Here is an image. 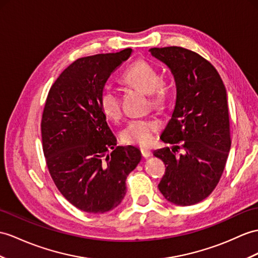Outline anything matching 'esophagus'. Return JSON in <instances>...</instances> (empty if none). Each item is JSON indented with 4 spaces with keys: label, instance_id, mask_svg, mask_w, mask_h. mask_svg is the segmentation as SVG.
Returning a JSON list of instances; mask_svg holds the SVG:
<instances>
[{
    "label": "esophagus",
    "instance_id": "esophagus-1",
    "mask_svg": "<svg viewBox=\"0 0 258 258\" xmlns=\"http://www.w3.org/2000/svg\"><path fill=\"white\" fill-rule=\"evenodd\" d=\"M141 153H142L143 158H150V156L152 155V153H151V151L147 150V149H142L141 150Z\"/></svg>",
    "mask_w": 258,
    "mask_h": 258
}]
</instances>
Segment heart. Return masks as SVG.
Here are the masks:
<instances>
[{"label":"heart","mask_w":258,"mask_h":258,"mask_svg":"<svg viewBox=\"0 0 258 258\" xmlns=\"http://www.w3.org/2000/svg\"><path fill=\"white\" fill-rule=\"evenodd\" d=\"M122 81L125 84L150 94V100L153 107L160 108L165 104L167 89L165 84L160 81L159 72L149 62L144 60L134 62L123 72ZM99 105L107 117L111 119L120 117L121 108L119 94L110 85H106L100 90ZM158 130L159 123L153 120H133L123 128L121 139L124 143L147 148L153 143Z\"/></svg>","instance_id":"obj_1"}]
</instances>
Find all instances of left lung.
Instances as JSON below:
<instances>
[{
    "label": "left lung",
    "mask_w": 258,
    "mask_h": 258,
    "mask_svg": "<svg viewBox=\"0 0 258 258\" xmlns=\"http://www.w3.org/2000/svg\"><path fill=\"white\" fill-rule=\"evenodd\" d=\"M174 75L176 102L161 140L174 144L153 152L166 166L159 189L167 202L191 206L218 185L231 148L227 91L218 71L202 55L181 47L151 48ZM178 143L184 153L177 157Z\"/></svg>",
    "instance_id": "left-lung-1"
}]
</instances>
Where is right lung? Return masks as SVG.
Returning <instances> with one entry per match:
<instances>
[{
  "mask_svg": "<svg viewBox=\"0 0 258 258\" xmlns=\"http://www.w3.org/2000/svg\"><path fill=\"white\" fill-rule=\"evenodd\" d=\"M131 53L128 48L78 59L48 93L41 119L43 154L56 188L82 211L104 213L120 205L125 179L141 161L139 149L117 147L99 105L100 90Z\"/></svg>",
  "mask_w": 258,
  "mask_h": 258,
  "instance_id": "obj_1",
  "label": "right lung"
}]
</instances>
